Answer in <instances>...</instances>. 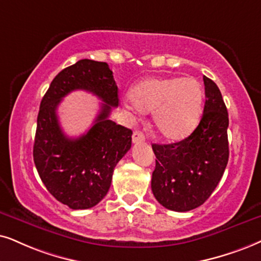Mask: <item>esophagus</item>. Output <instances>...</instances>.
<instances>
[{
    "instance_id": "esophagus-1",
    "label": "esophagus",
    "mask_w": 261,
    "mask_h": 261,
    "mask_svg": "<svg viewBox=\"0 0 261 261\" xmlns=\"http://www.w3.org/2000/svg\"><path fill=\"white\" fill-rule=\"evenodd\" d=\"M144 135L141 133V131H134L133 134V142L134 143H142V142H144Z\"/></svg>"
}]
</instances>
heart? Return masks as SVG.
I'll use <instances>...</instances> for the list:
<instances>
[{"instance_id":"b5f03b06","label":"heart","mask_w":261,"mask_h":261,"mask_svg":"<svg viewBox=\"0 0 261 261\" xmlns=\"http://www.w3.org/2000/svg\"><path fill=\"white\" fill-rule=\"evenodd\" d=\"M134 105L142 113H153L151 125L158 136L177 141L188 136L199 123L203 89L194 78H149L133 91ZM133 103L127 110L135 113Z\"/></svg>"}]
</instances>
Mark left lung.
<instances>
[{"label":"left lung","instance_id":"obj_1","mask_svg":"<svg viewBox=\"0 0 261 261\" xmlns=\"http://www.w3.org/2000/svg\"><path fill=\"white\" fill-rule=\"evenodd\" d=\"M203 114L184 140L153 144L151 191L165 208L187 212L202 204L222 179L229 160V115L219 88L203 75Z\"/></svg>","mask_w":261,"mask_h":261}]
</instances>
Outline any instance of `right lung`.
Listing matches in <instances>:
<instances>
[{
    "label": "right lung",
    "instance_id": "1",
    "mask_svg": "<svg viewBox=\"0 0 261 261\" xmlns=\"http://www.w3.org/2000/svg\"><path fill=\"white\" fill-rule=\"evenodd\" d=\"M74 90L92 92L105 103L88 133L70 139L62 131L56 110ZM118 103L108 64L89 59L64 68L42 98L34 144L36 169L49 193L72 210L91 208L107 195L115 165L131 148L133 131L110 120Z\"/></svg>",
    "mask_w": 261,
    "mask_h": 261
}]
</instances>
